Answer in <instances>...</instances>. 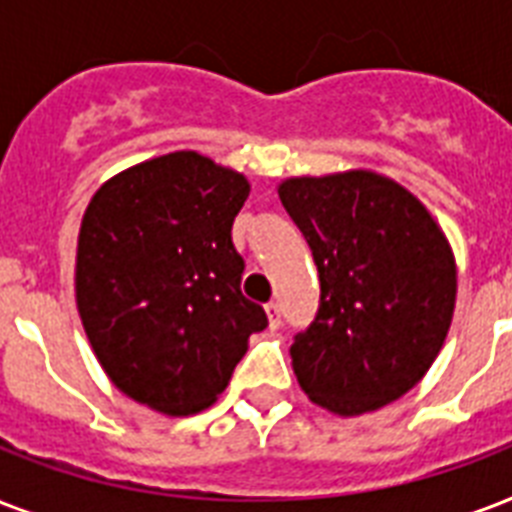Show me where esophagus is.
Instances as JSON below:
<instances>
[{
  "mask_svg": "<svg viewBox=\"0 0 512 512\" xmlns=\"http://www.w3.org/2000/svg\"><path fill=\"white\" fill-rule=\"evenodd\" d=\"M265 316H268V327L279 329V324H281V308H279V303H268V305H265Z\"/></svg>",
  "mask_w": 512,
  "mask_h": 512,
  "instance_id": "esophagus-1",
  "label": "esophagus"
}]
</instances>
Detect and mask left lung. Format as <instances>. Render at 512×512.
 <instances>
[{"label":"left lung","mask_w":512,"mask_h":512,"mask_svg":"<svg viewBox=\"0 0 512 512\" xmlns=\"http://www.w3.org/2000/svg\"><path fill=\"white\" fill-rule=\"evenodd\" d=\"M279 199L319 268L316 319L289 356L313 404L358 417L417 385L457 300L449 239L404 185L372 170L287 177Z\"/></svg>","instance_id":"1"}]
</instances>
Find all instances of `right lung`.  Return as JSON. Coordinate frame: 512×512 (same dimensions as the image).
I'll list each match as a JSON object with an SVG mask.
<instances>
[{"label":"right lung","mask_w":512,"mask_h":512,"mask_svg":"<svg viewBox=\"0 0 512 512\" xmlns=\"http://www.w3.org/2000/svg\"><path fill=\"white\" fill-rule=\"evenodd\" d=\"M249 196L241 172L196 151L140 162L100 185L76 244V308L124 396L185 417L231 382L265 311L241 295L231 241Z\"/></svg>","instance_id":"1"}]
</instances>
